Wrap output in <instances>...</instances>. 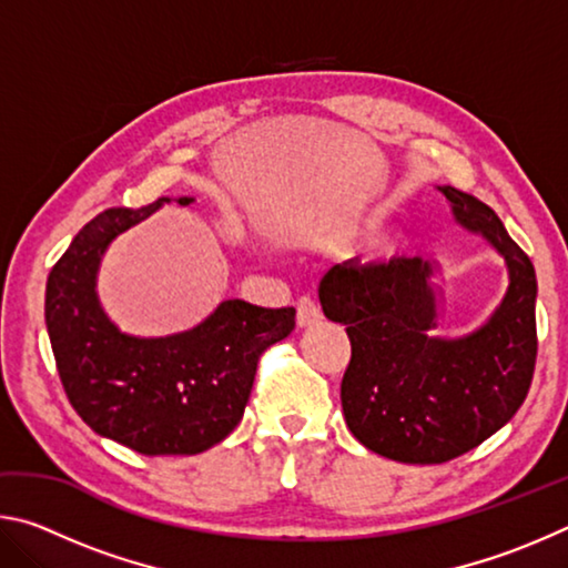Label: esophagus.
I'll return each mask as SVG.
<instances>
[{
	"label": "esophagus",
	"mask_w": 568,
	"mask_h": 568,
	"mask_svg": "<svg viewBox=\"0 0 568 568\" xmlns=\"http://www.w3.org/2000/svg\"><path fill=\"white\" fill-rule=\"evenodd\" d=\"M297 325H301V328H311V325H315V323H321V318H323V313H321V305L313 301V297H301V301H297Z\"/></svg>",
	"instance_id": "1"
}]
</instances>
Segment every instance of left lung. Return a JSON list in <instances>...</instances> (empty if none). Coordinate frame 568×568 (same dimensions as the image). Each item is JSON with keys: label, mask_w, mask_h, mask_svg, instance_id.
Masks as SVG:
<instances>
[{"label": "left lung", "mask_w": 568, "mask_h": 568, "mask_svg": "<svg viewBox=\"0 0 568 568\" xmlns=\"http://www.w3.org/2000/svg\"><path fill=\"white\" fill-rule=\"evenodd\" d=\"M456 223L504 255L508 291L486 325L436 338V267L423 257L348 261L323 275L325 318L343 323L351 363L341 383L351 434L400 464H446L516 416L536 365V273L498 215L478 197L438 187Z\"/></svg>", "instance_id": "8db88e82"}]
</instances>
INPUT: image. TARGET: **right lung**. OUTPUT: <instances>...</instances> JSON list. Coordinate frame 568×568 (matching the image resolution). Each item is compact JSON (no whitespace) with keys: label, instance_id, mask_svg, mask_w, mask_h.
Instances as JSON below:
<instances>
[{"label":"right lung","instance_id":"1","mask_svg":"<svg viewBox=\"0 0 568 568\" xmlns=\"http://www.w3.org/2000/svg\"><path fill=\"white\" fill-rule=\"evenodd\" d=\"M110 207L90 220L47 277L44 321L72 408L104 438L145 456H192L233 434L261 355L295 328V307L223 301L192 331L165 338L122 333L98 297L114 237L155 213ZM180 197L178 205H190Z\"/></svg>","mask_w":568,"mask_h":568}]
</instances>
